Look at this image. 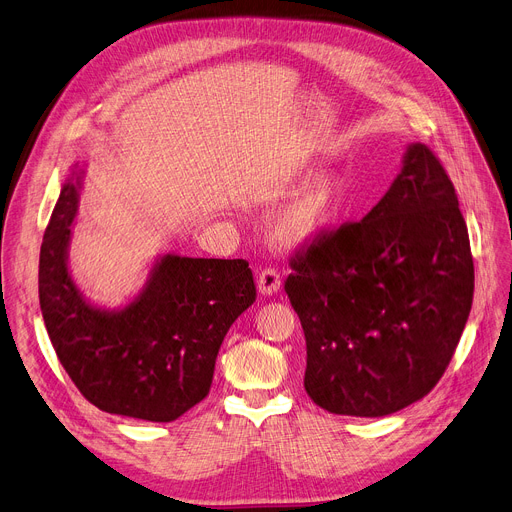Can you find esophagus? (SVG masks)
I'll use <instances>...</instances> for the list:
<instances>
[{"mask_svg":"<svg viewBox=\"0 0 512 512\" xmlns=\"http://www.w3.org/2000/svg\"><path fill=\"white\" fill-rule=\"evenodd\" d=\"M280 286H282V278L276 270H272V267H267V270H263L257 276V288L263 297H272V294L280 290Z\"/></svg>","mask_w":512,"mask_h":512,"instance_id":"obj_1","label":"esophagus"}]
</instances>
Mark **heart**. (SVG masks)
Wrapping results in <instances>:
<instances>
[{
	"mask_svg": "<svg viewBox=\"0 0 512 512\" xmlns=\"http://www.w3.org/2000/svg\"><path fill=\"white\" fill-rule=\"evenodd\" d=\"M348 182L342 174L326 170L309 178L284 201L272 222V236L282 247H303L328 234L342 218Z\"/></svg>",
	"mask_w": 512,
	"mask_h": 512,
	"instance_id": "b5f03b06",
	"label": "heart"
}]
</instances>
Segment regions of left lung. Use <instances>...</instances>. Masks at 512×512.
Wrapping results in <instances>:
<instances>
[{
  "mask_svg": "<svg viewBox=\"0 0 512 512\" xmlns=\"http://www.w3.org/2000/svg\"><path fill=\"white\" fill-rule=\"evenodd\" d=\"M290 267L284 288L317 407L384 417L438 384L469 319L475 274L454 186L425 145H407L361 222L321 236Z\"/></svg>",
  "mask_w": 512,
  "mask_h": 512,
  "instance_id": "1",
  "label": "left lung"
}]
</instances>
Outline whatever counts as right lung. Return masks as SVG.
Masks as SVG:
<instances>
[{"label":"right lung","mask_w":512,"mask_h":512,"mask_svg":"<svg viewBox=\"0 0 512 512\" xmlns=\"http://www.w3.org/2000/svg\"><path fill=\"white\" fill-rule=\"evenodd\" d=\"M85 166L70 168L41 245L39 303L49 340L97 409L174 421L209 394L224 336L255 303L253 272L245 259L166 253L126 305L93 303L68 265Z\"/></svg>","instance_id":"right-lung-1"}]
</instances>
